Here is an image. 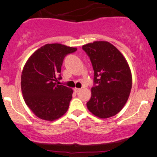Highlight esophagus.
<instances>
[{"label":"esophagus","instance_id":"esophagus-1","mask_svg":"<svg viewBox=\"0 0 157 157\" xmlns=\"http://www.w3.org/2000/svg\"><path fill=\"white\" fill-rule=\"evenodd\" d=\"M80 90H81V89H78V88H75V89H74V91H75V92H76V93L79 92Z\"/></svg>","mask_w":157,"mask_h":157}]
</instances>
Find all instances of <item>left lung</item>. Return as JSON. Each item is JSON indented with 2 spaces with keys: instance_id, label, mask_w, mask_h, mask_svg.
<instances>
[{
  "instance_id": "1",
  "label": "left lung",
  "mask_w": 157,
  "mask_h": 157,
  "mask_svg": "<svg viewBox=\"0 0 157 157\" xmlns=\"http://www.w3.org/2000/svg\"><path fill=\"white\" fill-rule=\"evenodd\" d=\"M94 71L91 97L86 103L91 113L101 119L118 113L127 102L132 87V75L127 60L113 45L94 41L83 45Z\"/></svg>"
}]
</instances>
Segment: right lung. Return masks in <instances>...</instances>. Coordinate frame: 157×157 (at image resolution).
Here are the masks:
<instances>
[{"mask_svg": "<svg viewBox=\"0 0 157 157\" xmlns=\"http://www.w3.org/2000/svg\"><path fill=\"white\" fill-rule=\"evenodd\" d=\"M75 51L77 48L48 44L26 61L21 75V91L27 106L40 119L54 121L68 111L73 90L59 85L58 81L64 57Z\"/></svg>", "mask_w": 157, "mask_h": 157, "instance_id": "1", "label": "right lung"}]
</instances>
